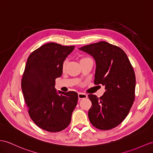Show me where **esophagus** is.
Segmentation results:
<instances>
[{
  "instance_id": "1",
  "label": "esophagus",
  "mask_w": 153,
  "mask_h": 153,
  "mask_svg": "<svg viewBox=\"0 0 153 153\" xmlns=\"http://www.w3.org/2000/svg\"><path fill=\"white\" fill-rule=\"evenodd\" d=\"M78 97H79V99H85L88 97V95L85 94H82V93H79L78 94Z\"/></svg>"
}]
</instances>
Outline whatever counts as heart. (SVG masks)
I'll list each match as a JSON object with an SVG mask.
<instances>
[{
    "mask_svg": "<svg viewBox=\"0 0 153 153\" xmlns=\"http://www.w3.org/2000/svg\"><path fill=\"white\" fill-rule=\"evenodd\" d=\"M91 59L89 58V57H82L81 59H80V62L81 61H84V60H85V59ZM67 64H68V59H65L64 60V62H63L62 63V69L64 70L66 68V65Z\"/></svg>",
    "mask_w": 153,
    "mask_h": 153,
    "instance_id": "heart-1",
    "label": "heart"
}]
</instances>
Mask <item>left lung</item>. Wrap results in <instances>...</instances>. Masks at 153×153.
<instances>
[{"label": "left lung", "mask_w": 153, "mask_h": 153, "mask_svg": "<svg viewBox=\"0 0 153 153\" xmlns=\"http://www.w3.org/2000/svg\"><path fill=\"white\" fill-rule=\"evenodd\" d=\"M91 55L96 62L94 84L105 85L98 98L89 94L92 105L89 121L99 130L116 127L127 116L135 99L136 76L127 56L121 48L100 42L79 48Z\"/></svg>", "instance_id": "left-lung-1"}]
</instances>
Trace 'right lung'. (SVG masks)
I'll return each instance as SVG.
<instances>
[{
    "label": "right lung",
    "instance_id": "1",
    "mask_svg": "<svg viewBox=\"0 0 153 153\" xmlns=\"http://www.w3.org/2000/svg\"><path fill=\"white\" fill-rule=\"evenodd\" d=\"M74 46L48 43L37 48L27 59L21 88L28 114L39 128L51 132L68 127L78 102L75 91L58 94L55 80L62 74V63Z\"/></svg>",
    "mask_w": 153,
    "mask_h": 153
}]
</instances>
